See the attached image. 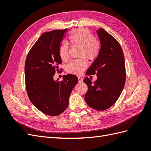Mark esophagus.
<instances>
[{"label":"esophagus","instance_id":"obj_1","mask_svg":"<svg viewBox=\"0 0 151 151\" xmlns=\"http://www.w3.org/2000/svg\"><path fill=\"white\" fill-rule=\"evenodd\" d=\"M78 81H79V83H82V82L83 81V79L81 77H78Z\"/></svg>","mask_w":151,"mask_h":151}]
</instances>
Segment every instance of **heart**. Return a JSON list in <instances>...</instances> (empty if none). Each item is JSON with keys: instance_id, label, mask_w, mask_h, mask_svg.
Masks as SVG:
<instances>
[{"instance_id": "heart-1", "label": "heart", "mask_w": 151, "mask_h": 151, "mask_svg": "<svg viewBox=\"0 0 151 151\" xmlns=\"http://www.w3.org/2000/svg\"><path fill=\"white\" fill-rule=\"evenodd\" d=\"M70 42L72 45H79V56L85 57L89 60H94L100 52V43L94 38L92 33L86 28L73 29L69 33ZM69 45L67 42H62L59 47V55L63 61H67L69 57ZM88 66L86 59L81 57L72 60L67 65V70L72 74L81 75Z\"/></svg>"}]
</instances>
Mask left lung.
<instances>
[{
  "instance_id": "obj_1",
  "label": "left lung",
  "mask_w": 151,
  "mask_h": 151,
  "mask_svg": "<svg viewBox=\"0 0 151 151\" xmlns=\"http://www.w3.org/2000/svg\"><path fill=\"white\" fill-rule=\"evenodd\" d=\"M96 31L101 49L86 74H96L97 80L92 83L86 77L84 81L88 87L86 103L100 111L111 107L120 97L125 86L126 72L124 55L119 43L104 29L99 28Z\"/></svg>"
}]
</instances>
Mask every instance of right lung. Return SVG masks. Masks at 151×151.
<instances>
[{"instance_id": "1", "label": "right lung", "mask_w": 151, "mask_h": 151, "mask_svg": "<svg viewBox=\"0 0 151 151\" xmlns=\"http://www.w3.org/2000/svg\"><path fill=\"white\" fill-rule=\"evenodd\" d=\"M67 29L46 32L31 48L24 67L26 88L31 102L40 111L57 116L68 105L72 91L78 82L77 76L68 74L63 80L53 79L62 63L59 47Z\"/></svg>"}]
</instances>
